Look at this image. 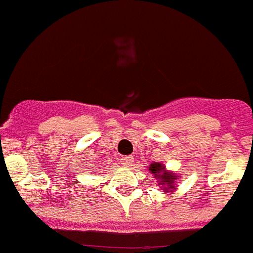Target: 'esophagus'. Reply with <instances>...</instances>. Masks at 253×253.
Listing matches in <instances>:
<instances>
[{
  "label": "esophagus",
  "mask_w": 253,
  "mask_h": 253,
  "mask_svg": "<svg viewBox=\"0 0 253 253\" xmlns=\"http://www.w3.org/2000/svg\"><path fill=\"white\" fill-rule=\"evenodd\" d=\"M133 162H134V158L133 156H124L122 159V164L125 168H130L133 166Z\"/></svg>",
  "instance_id": "34e87169"
}]
</instances>
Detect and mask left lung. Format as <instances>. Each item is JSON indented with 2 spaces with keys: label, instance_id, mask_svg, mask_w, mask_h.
<instances>
[{
  "label": "left lung",
  "instance_id": "left-lung-1",
  "mask_svg": "<svg viewBox=\"0 0 253 253\" xmlns=\"http://www.w3.org/2000/svg\"><path fill=\"white\" fill-rule=\"evenodd\" d=\"M149 170L158 179V182H159L158 185L162 186L160 190H163V193H174V190L177 189V179L179 178L177 173L168 170L163 163L158 162L151 163L149 167Z\"/></svg>",
  "mask_w": 253,
  "mask_h": 253
}]
</instances>
